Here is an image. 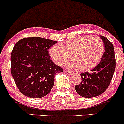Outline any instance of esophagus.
<instances>
[{
  "label": "esophagus",
  "mask_w": 124,
  "mask_h": 124,
  "mask_svg": "<svg viewBox=\"0 0 124 124\" xmlns=\"http://www.w3.org/2000/svg\"><path fill=\"white\" fill-rule=\"evenodd\" d=\"M64 72L65 73V74H68V75H72V72L69 71V70H64Z\"/></svg>",
  "instance_id": "esophagus-1"
}]
</instances>
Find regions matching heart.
Returning a JSON list of instances; mask_svg holds the SVG:
<instances>
[{
  "label": "heart",
  "instance_id": "obj_1",
  "mask_svg": "<svg viewBox=\"0 0 124 124\" xmlns=\"http://www.w3.org/2000/svg\"><path fill=\"white\" fill-rule=\"evenodd\" d=\"M104 51V43L101 39L86 35L68 40L61 45L53 46L49 49V55L54 63L62 66L71 54L73 59L67 63V67L88 70L99 63Z\"/></svg>",
  "mask_w": 124,
  "mask_h": 124
}]
</instances>
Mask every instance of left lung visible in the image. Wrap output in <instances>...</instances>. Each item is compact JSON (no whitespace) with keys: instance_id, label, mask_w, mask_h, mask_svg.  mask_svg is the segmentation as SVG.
Returning <instances> with one entry per match:
<instances>
[{"instance_id":"left-lung-1","label":"left lung","mask_w":124,"mask_h":124,"mask_svg":"<svg viewBox=\"0 0 124 124\" xmlns=\"http://www.w3.org/2000/svg\"><path fill=\"white\" fill-rule=\"evenodd\" d=\"M105 45V51L101 62L90 72L80 74L82 82L75 86L81 96L90 98L102 94L109 86L116 68L114 47L106 37L100 36Z\"/></svg>"}]
</instances>
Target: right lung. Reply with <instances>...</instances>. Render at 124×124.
<instances>
[{
	"label": "right lung",
	"mask_w": 124,
	"mask_h": 124,
	"mask_svg": "<svg viewBox=\"0 0 124 124\" xmlns=\"http://www.w3.org/2000/svg\"><path fill=\"white\" fill-rule=\"evenodd\" d=\"M57 41L40 37L24 38L14 46L11 54V71L22 94L41 98L53 88L55 75L63 69L53 63L49 50Z\"/></svg>",
	"instance_id": "1"
}]
</instances>
